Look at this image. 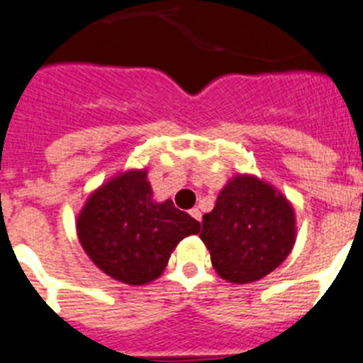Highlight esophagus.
<instances>
[{
	"instance_id": "obj_1",
	"label": "esophagus",
	"mask_w": 363,
	"mask_h": 363,
	"mask_svg": "<svg viewBox=\"0 0 363 363\" xmlns=\"http://www.w3.org/2000/svg\"><path fill=\"white\" fill-rule=\"evenodd\" d=\"M189 213H191V216L194 218V220L201 221V211L198 209V207H194V209H191V211H189Z\"/></svg>"
}]
</instances>
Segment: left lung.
I'll use <instances>...</instances> for the list:
<instances>
[{
	"mask_svg": "<svg viewBox=\"0 0 363 363\" xmlns=\"http://www.w3.org/2000/svg\"><path fill=\"white\" fill-rule=\"evenodd\" d=\"M294 209L272 185L249 174L230 179L203 214L200 238L216 272L230 284L267 277L289 256L296 240Z\"/></svg>",
	"mask_w": 363,
	"mask_h": 363,
	"instance_id": "left-lung-1",
	"label": "left lung"
}]
</instances>
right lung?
Returning a JSON list of instances; mask_svg holds the SVG:
<instances>
[{
    "label": "right lung",
    "mask_w": 363,
    "mask_h": 363,
    "mask_svg": "<svg viewBox=\"0 0 363 363\" xmlns=\"http://www.w3.org/2000/svg\"><path fill=\"white\" fill-rule=\"evenodd\" d=\"M76 229L96 267L121 284L145 285L162 274L185 236L200 233V221L172 200L154 201L147 171H127L92 192Z\"/></svg>",
    "instance_id": "add662e5"
}]
</instances>
